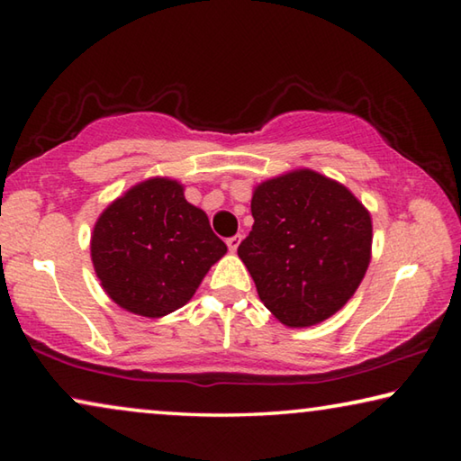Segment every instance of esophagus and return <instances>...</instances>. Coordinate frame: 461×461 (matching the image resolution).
Wrapping results in <instances>:
<instances>
[{"instance_id": "1", "label": "esophagus", "mask_w": 461, "mask_h": 461, "mask_svg": "<svg viewBox=\"0 0 461 461\" xmlns=\"http://www.w3.org/2000/svg\"><path fill=\"white\" fill-rule=\"evenodd\" d=\"M240 241H241V236H231V238H228V248L231 249V252H236L238 246H240Z\"/></svg>"}]
</instances>
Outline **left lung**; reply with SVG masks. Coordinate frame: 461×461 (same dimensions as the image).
Returning <instances> with one entry per match:
<instances>
[{
  "label": "left lung",
  "instance_id": "1",
  "mask_svg": "<svg viewBox=\"0 0 461 461\" xmlns=\"http://www.w3.org/2000/svg\"><path fill=\"white\" fill-rule=\"evenodd\" d=\"M252 217L238 256L280 323L317 325L352 299L372 252L370 213L352 191L293 170L256 186Z\"/></svg>",
  "mask_w": 461,
  "mask_h": 461
}]
</instances>
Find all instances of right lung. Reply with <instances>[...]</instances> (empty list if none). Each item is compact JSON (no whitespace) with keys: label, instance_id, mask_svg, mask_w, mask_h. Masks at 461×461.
Here are the masks:
<instances>
[{"label":"right lung","instance_id":"1","mask_svg":"<svg viewBox=\"0 0 461 461\" xmlns=\"http://www.w3.org/2000/svg\"><path fill=\"white\" fill-rule=\"evenodd\" d=\"M183 191L173 178H148L107 205L93 228L95 275L130 313L158 319L181 309L228 252Z\"/></svg>","mask_w":461,"mask_h":461}]
</instances>
